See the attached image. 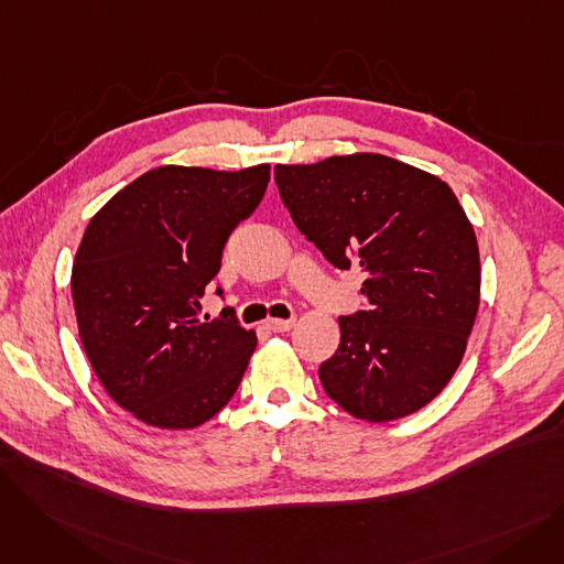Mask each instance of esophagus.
Here are the masks:
<instances>
[{"mask_svg":"<svg viewBox=\"0 0 564 564\" xmlns=\"http://www.w3.org/2000/svg\"><path fill=\"white\" fill-rule=\"evenodd\" d=\"M294 327V319H267V329L274 332V334H283L290 332Z\"/></svg>","mask_w":564,"mask_h":564,"instance_id":"obj_1","label":"esophagus"}]
</instances>
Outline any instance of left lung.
<instances>
[{
	"instance_id": "8db88e82",
	"label": "left lung",
	"mask_w": 564,
	"mask_h": 564,
	"mask_svg": "<svg viewBox=\"0 0 564 564\" xmlns=\"http://www.w3.org/2000/svg\"><path fill=\"white\" fill-rule=\"evenodd\" d=\"M276 185L324 258L359 264L370 304L338 317L340 345L319 366L327 395L354 419L411 416L448 387L480 308V251L455 192L377 153L276 164Z\"/></svg>"
}]
</instances>
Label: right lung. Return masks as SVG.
Returning a JSON list of instances; mask_svg holds the SVG:
<instances>
[{
    "instance_id": "right-lung-1",
    "label": "right lung",
    "mask_w": 564,
    "mask_h": 564,
    "mask_svg": "<svg viewBox=\"0 0 564 564\" xmlns=\"http://www.w3.org/2000/svg\"><path fill=\"white\" fill-rule=\"evenodd\" d=\"M267 183L270 164H166L139 175L88 221L70 276L79 340L109 398L137 421L194 430L240 387L256 332L232 317L203 322L198 300Z\"/></svg>"
}]
</instances>
